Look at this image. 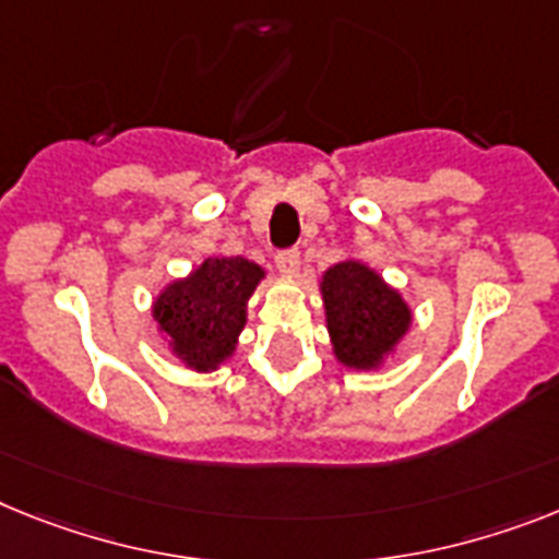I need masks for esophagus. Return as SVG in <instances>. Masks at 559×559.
Returning <instances> with one entry per match:
<instances>
[{
	"label": "esophagus",
	"instance_id": "esophagus-1",
	"mask_svg": "<svg viewBox=\"0 0 559 559\" xmlns=\"http://www.w3.org/2000/svg\"><path fill=\"white\" fill-rule=\"evenodd\" d=\"M275 266H278L284 275H295V272L301 270V252L295 250V247L278 250V252H275Z\"/></svg>",
	"mask_w": 559,
	"mask_h": 559
}]
</instances>
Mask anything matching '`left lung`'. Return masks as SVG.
I'll return each mask as SVG.
<instances>
[{
	"mask_svg": "<svg viewBox=\"0 0 559 559\" xmlns=\"http://www.w3.org/2000/svg\"><path fill=\"white\" fill-rule=\"evenodd\" d=\"M323 304L335 355L346 367L367 369L381 364L409 330V307L358 261H344L323 275Z\"/></svg>",
	"mask_w": 559,
	"mask_h": 559,
	"instance_id": "1",
	"label": "left lung"
}]
</instances>
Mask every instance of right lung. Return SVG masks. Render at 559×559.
Listing matches in <instances>:
<instances>
[{
	"instance_id": "right-lung-1",
	"label": "right lung",
	"mask_w": 559,
	"mask_h": 559,
	"mask_svg": "<svg viewBox=\"0 0 559 559\" xmlns=\"http://www.w3.org/2000/svg\"><path fill=\"white\" fill-rule=\"evenodd\" d=\"M261 278V266L247 258H207L190 278L164 289L153 316L178 358L207 372L233 355L247 321V298Z\"/></svg>"
}]
</instances>
